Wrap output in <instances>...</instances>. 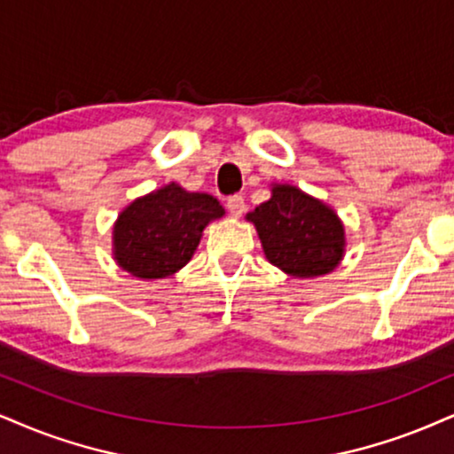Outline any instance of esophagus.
Listing matches in <instances>:
<instances>
[{"label": "esophagus", "mask_w": 454, "mask_h": 454, "mask_svg": "<svg viewBox=\"0 0 454 454\" xmlns=\"http://www.w3.org/2000/svg\"><path fill=\"white\" fill-rule=\"evenodd\" d=\"M227 210L233 218L242 216L246 212V201H244L242 195H231V198L227 200Z\"/></svg>", "instance_id": "1"}]
</instances>
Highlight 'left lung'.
Listing matches in <instances>:
<instances>
[{"instance_id":"8db88e82","label":"left lung","mask_w":454,"mask_h":454,"mask_svg":"<svg viewBox=\"0 0 454 454\" xmlns=\"http://www.w3.org/2000/svg\"><path fill=\"white\" fill-rule=\"evenodd\" d=\"M259 233L265 259L288 276L320 278L345 256V225L326 201L296 184L271 183V198L246 215Z\"/></svg>"}]
</instances>
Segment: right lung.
Wrapping results in <instances>:
<instances>
[{"label": "right lung", "instance_id": "right-lung-1", "mask_svg": "<svg viewBox=\"0 0 454 454\" xmlns=\"http://www.w3.org/2000/svg\"><path fill=\"white\" fill-rule=\"evenodd\" d=\"M225 208L208 193L168 183L132 200L114 223V261L138 279H161L183 270L201 233Z\"/></svg>", "mask_w": 454, "mask_h": 454}]
</instances>
